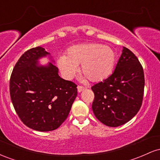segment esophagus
<instances>
[{
    "label": "esophagus",
    "mask_w": 160,
    "mask_h": 160,
    "mask_svg": "<svg viewBox=\"0 0 160 160\" xmlns=\"http://www.w3.org/2000/svg\"><path fill=\"white\" fill-rule=\"evenodd\" d=\"M85 89H86V87H84V86H78V91L79 92H80L84 90Z\"/></svg>",
    "instance_id": "34e87169"
}]
</instances>
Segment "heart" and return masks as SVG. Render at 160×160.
Instances as JSON below:
<instances>
[{"label": "heart", "instance_id": "heart-1", "mask_svg": "<svg viewBox=\"0 0 160 160\" xmlns=\"http://www.w3.org/2000/svg\"><path fill=\"white\" fill-rule=\"evenodd\" d=\"M117 55L109 46L91 43L70 47L67 56L58 58V66L66 78H71L81 65L80 71L92 82L107 79L114 69Z\"/></svg>", "mask_w": 160, "mask_h": 160}]
</instances>
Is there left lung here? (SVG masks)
Here are the masks:
<instances>
[{"label":"left lung","instance_id":"left-lung-1","mask_svg":"<svg viewBox=\"0 0 160 160\" xmlns=\"http://www.w3.org/2000/svg\"><path fill=\"white\" fill-rule=\"evenodd\" d=\"M91 89L95 95L92 108L101 122L111 127L126 123L137 114L142 104V65L136 56L123 47L113 74Z\"/></svg>","mask_w":160,"mask_h":160}]
</instances>
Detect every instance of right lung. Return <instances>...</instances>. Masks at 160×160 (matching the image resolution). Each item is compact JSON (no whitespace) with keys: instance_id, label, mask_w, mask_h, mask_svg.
<instances>
[{"instance_id":"1","label":"right lung","mask_w":160,"mask_h":160,"mask_svg":"<svg viewBox=\"0 0 160 160\" xmlns=\"http://www.w3.org/2000/svg\"><path fill=\"white\" fill-rule=\"evenodd\" d=\"M49 54L40 47L27 50L16 62L10 80L16 113L25 126L40 132L59 127L78 95V86L60 78L56 65H38V60Z\"/></svg>"}]
</instances>
